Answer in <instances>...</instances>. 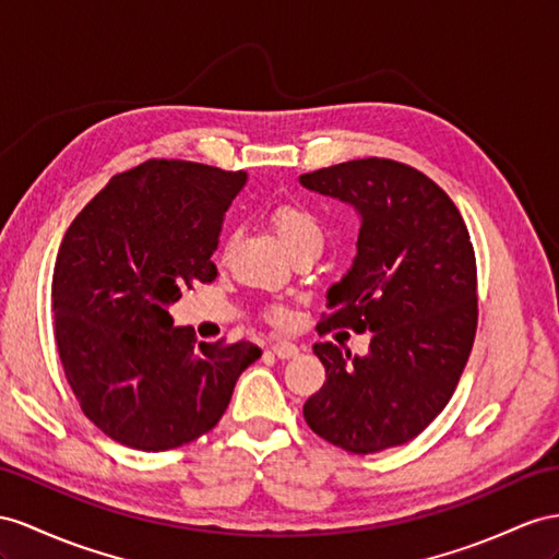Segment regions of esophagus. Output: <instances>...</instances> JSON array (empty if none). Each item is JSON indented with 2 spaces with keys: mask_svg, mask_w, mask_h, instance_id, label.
I'll list each match as a JSON object with an SVG mask.
<instances>
[{
  "mask_svg": "<svg viewBox=\"0 0 559 559\" xmlns=\"http://www.w3.org/2000/svg\"><path fill=\"white\" fill-rule=\"evenodd\" d=\"M271 352H274L278 359H295V356L299 354L297 345H293V342H285V340H276L274 345H271Z\"/></svg>",
  "mask_w": 559,
  "mask_h": 559,
  "instance_id": "34e87169",
  "label": "esophagus"
}]
</instances>
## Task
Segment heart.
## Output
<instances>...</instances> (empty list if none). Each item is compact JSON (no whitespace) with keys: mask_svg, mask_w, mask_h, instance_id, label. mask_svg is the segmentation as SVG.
<instances>
[{"mask_svg":"<svg viewBox=\"0 0 559 559\" xmlns=\"http://www.w3.org/2000/svg\"><path fill=\"white\" fill-rule=\"evenodd\" d=\"M271 224L283 242V248L295 252L307 246H323V228L313 214L299 205L283 203L271 210Z\"/></svg>","mask_w":559,"mask_h":559,"instance_id":"obj_1","label":"heart"}]
</instances>
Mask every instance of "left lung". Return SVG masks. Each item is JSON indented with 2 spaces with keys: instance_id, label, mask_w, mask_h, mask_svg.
<instances>
[{
  "instance_id": "1",
  "label": "left lung",
  "mask_w": 559,
  "mask_h": 559,
  "mask_svg": "<svg viewBox=\"0 0 559 559\" xmlns=\"http://www.w3.org/2000/svg\"><path fill=\"white\" fill-rule=\"evenodd\" d=\"M309 191L359 214L356 257L325 293L321 328L370 331L366 356L313 345L323 388L307 425L349 453H378L418 437L463 376L477 331V264L453 200L423 171L366 157L299 177Z\"/></svg>"
}]
</instances>
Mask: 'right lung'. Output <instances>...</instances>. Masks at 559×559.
Returning <instances> with one entry per match:
<instances>
[{
	"label": "right lung",
	"instance_id": "1",
	"mask_svg": "<svg viewBox=\"0 0 559 559\" xmlns=\"http://www.w3.org/2000/svg\"><path fill=\"white\" fill-rule=\"evenodd\" d=\"M248 171L148 160L112 177L56 254L53 333L66 378L102 432L139 451L189 443L219 423L252 342L207 345L169 317L183 288L217 276L224 214Z\"/></svg>",
	"mask_w": 559,
	"mask_h": 559
}]
</instances>
